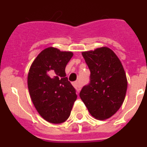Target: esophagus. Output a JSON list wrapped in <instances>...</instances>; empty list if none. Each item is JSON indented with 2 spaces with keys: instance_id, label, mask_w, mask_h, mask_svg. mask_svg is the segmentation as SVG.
Here are the masks:
<instances>
[{
  "instance_id": "34e87169",
  "label": "esophagus",
  "mask_w": 147,
  "mask_h": 147,
  "mask_svg": "<svg viewBox=\"0 0 147 147\" xmlns=\"http://www.w3.org/2000/svg\"><path fill=\"white\" fill-rule=\"evenodd\" d=\"M73 85H74V87L76 88V90H77V91H80V88H81V87H82V85H81V84H80V82L79 81L74 82L73 83Z\"/></svg>"
}]
</instances>
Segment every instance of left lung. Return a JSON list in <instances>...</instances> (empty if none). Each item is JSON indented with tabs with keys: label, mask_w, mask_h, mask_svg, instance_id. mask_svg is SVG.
Instances as JSON below:
<instances>
[{
	"label": "left lung",
	"mask_w": 147,
	"mask_h": 147,
	"mask_svg": "<svg viewBox=\"0 0 147 147\" xmlns=\"http://www.w3.org/2000/svg\"><path fill=\"white\" fill-rule=\"evenodd\" d=\"M90 71V82L80 96L93 117L105 120L117 112L127 89L125 71L116 54L107 47L82 53Z\"/></svg>",
	"instance_id": "1"
}]
</instances>
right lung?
Wrapping results in <instances>:
<instances>
[{"instance_id":"add662e5","label":"right lung","mask_w":147,"mask_h":147,"mask_svg":"<svg viewBox=\"0 0 147 147\" xmlns=\"http://www.w3.org/2000/svg\"><path fill=\"white\" fill-rule=\"evenodd\" d=\"M71 51L49 47L35 58L28 74L32 101L41 116L52 124H60L70 116L77 96L66 77L65 67Z\"/></svg>"}]
</instances>
